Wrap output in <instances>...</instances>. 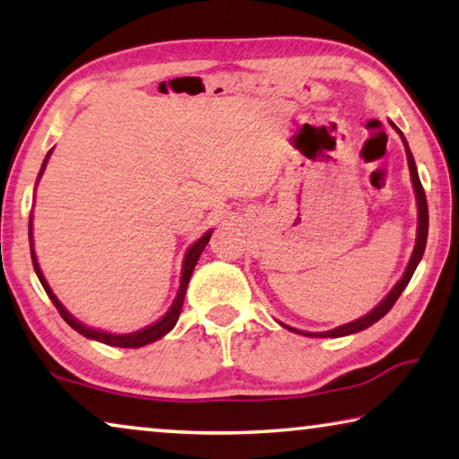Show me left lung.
I'll return each instance as SVG.
<instances>
[{
	"label": "left lung",
	"mask_w": 459,
	"mask_h": 459,
	"mask_svg": "<svg viewBox=\"0 0 459 459\" xmlns=\"http://www.w3.org/2000/svg\"><path fill=\"white\" fill-rule=\"evenodd\" d=\"M390 125H392V122H390ZM392 126H394V125H392ZM394 128L398 130V126H394ZM398 134H400V138H403V143H404V151H406V159H409V169H411V179H412L414 195H417V208H419L417 243H414V251H412V255H411L409 265H406V269H404L403 278L398 280L396 286L390 290L388 296L384 298V300H382L380 304H377V307H376L372 312H368L366 316L358 318V321L347 323V325H341V326H337V329L325 331V333H307V331H298V329H292V326L283 325V326H286V329L294 331V333H298V334H307V337H345V334L359 333V331L368 329V326H372L374 323L380 321V318H382L384 315H386V312H388L392 307H394V302L398 300V296L404 292V288L409 286V281H411V278H412L414 269H417L419 261L423 259V253H425L427 232H429V210H427L425 190H423V186H420V179H419V173H417V165H414V159H412V152H411V149H409V143H406V138H404L403 133H400V130H398Z\"/></svg>",
	"instance_id": "left-lung-1"
}]
</instances>
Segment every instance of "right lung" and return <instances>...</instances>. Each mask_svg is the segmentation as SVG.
Segmentation results:
<instances>
[{"label":"right lung","instance_id":"right-lung-1","mask_svg":"<svg viewBox=\"0 0 459 459\" xmlns=\"http://www.w3.org/2000/svg\"><path fill=\"white\" fill-rule=\"evenodd\" d=\"M50 152H53V151H48L47 159H45V161H42L40 173H39V179H40V176H42V171H45L47 161H48V157H50ZM39 179H36V181H39ZM210 237H212V230L204 232V235L198 238V241H195V243L190 247V249L186 251L184 265H181L179 290H178V296H176V300H173V304L169 307V310H167L165 315H163L161 318H159L157 323H152V325H149V326H144V329H141V331H136V333H128V334H116V333H106V331H100V329H91V326H87V325H83V323H79L77 318L73 316V315H69L67 308H65L63 304L59 302V298H56V296L53 294V290H50L48 281L45 280V275H42L39 261H36V253H34V245H32V216H30V222H28V238H30V255H32L34 272H36V275H39V280H40V283H42V288H45V292L48 294L50 300H53V304L56 307V310H59V315L63 316V321L67 323V325L71 326V329H75L77 333H82L83 337H87V339L100 341V343L110 345V347H125V349H136V347L149 345V343H152V341H157V339L165 337V334L169 333V331L173 329V326H176L178 318H179V315H181V307H184V298H186L187 283H190V278H192L194 267H195V264H198V259H200V255H202L204 247L208 245Z\"/></svg>","mask_w":459,"mask_h":459}]
</instances>
